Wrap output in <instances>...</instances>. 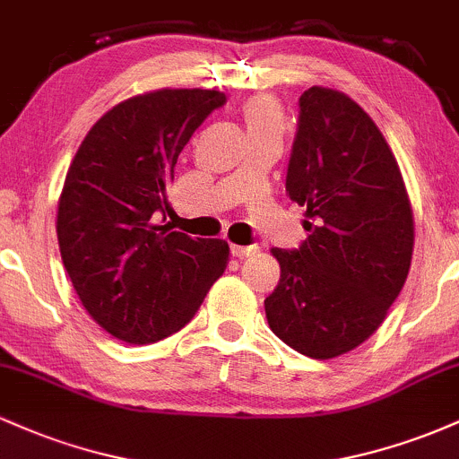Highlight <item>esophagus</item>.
Wrapping results in <instances>:
<instances>
[{
  "instance_id": "esophagus-1",
  "label": "esophagus",
  "mask_w": 459,
  "mask_h": 459,
  "mask_svg": "<svg viewBox=\"0 0 459 459\" xmlns=\"http://www.w3.org/2000/svg\"><path fill=\"white\" fill-rule=\"evenodd\" d=\"M256 250H259L256 246H233V255L237 256V259H246V256H252Z\"/></svg>"
}]
</instances>
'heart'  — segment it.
Here are the masks:
<instances>
[{"label": "heart", "mask_w": 459, "mask_h": 459, "mask_svg": "<svg viewBox=\"0 0 459 459\" xmlns=\"http://www.w3.org/2000/svg\"><path fill=\"white\" fill-rule=\"evenodd\" d=\"M244 118L250 131L265 127H282L281 105L270 97L250 99L244 108Z\"/></svg>", "instance_id": "heart-1"}]
</instances>
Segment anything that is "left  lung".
<instances>
[{"label": "left lung", "instance_id": "1", "mask_svg": "<svg viewBox=\"0 0 459 459\" xmlns=\"http://www.w3.org/2000/svg\"><path fill=\"white\" fill-rule=\"evenodd\" d=\"M287 194L307 207L298 250L272 247L281 281L265 298L278 339L330 360L365 343L410 272L414 218L402 170L371 116L347 94L299 97Z\"/></svg>", "mask_w": 459, "mask_h": 459}]
</instances>
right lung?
Segmentation results:
<instances>
[{"label":"right lung","instance_id":"add662e5","mask_svg":"<svg viewBox=\"0 0 459 459\" xmlns=\"http://www.w3.org/2000/svg\"><path fill=\"white\" fill-rule=\"evenodd\" d=\"M224 103V92L200 88L131 97L92 125L68 166L56 220L62 263L88 315L118 341L175 334L229 265L226 241L160 220L178 155Z\"/></svg>","mask_w":459,"mask_h":459}]
</instances>
